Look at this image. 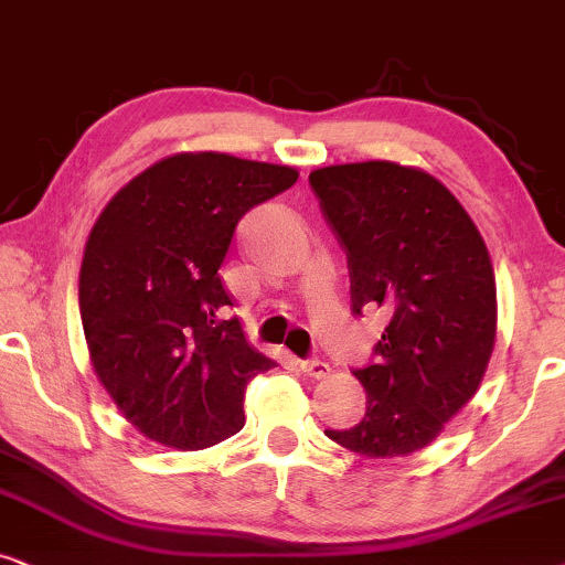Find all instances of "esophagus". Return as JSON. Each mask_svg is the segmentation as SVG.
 Returning <instances> with one entry per match:
<instances>
[{"instance_id": "1", "label": "esophagus", "mask_w": 565, "mask_h": 565, "mask_svg": "<svg viewBox=\"0 0 565 565\" xmlns=\"http://www.w3.org/2000/svg\"><path fill=\"white\" fill-rule=\"evenodd\" d=\"M297 366L307 374V377H315V380H322V377H328V374H330V366L320 359H299Z\"/></svg>"}]
</instances>
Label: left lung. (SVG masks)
<instances>
[{"instance_id": "left-lung-1", "label": "left lung", "mask_w": 565, "mask_h": 565, "mask_svg": "<svg viewBox=\"0 0 565 565\" xmlns=\"http://www.w3.org/2000/svg\"><path fill=\"white\" fill-rule=\"evenodd\" d=\"M310 185L345 250L353 315H390L377 359L353 370L366 390L364 418L326 434L364 457L413 455L476 395L493 353L486 243L460 201L418 168L330 164L310 172Z\"/></svg>"}]
</instances>
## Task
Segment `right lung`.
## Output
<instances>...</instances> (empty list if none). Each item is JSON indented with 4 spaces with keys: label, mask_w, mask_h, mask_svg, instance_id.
Instances as JSON below:
<instances>
[{
    "label": "right lung",
    "mask_w": 565,
    "mask_h": 565,
    "mask_svg": "<svg viewBox=\"0 0 565 565\" xmlns=\"http://www.w3.org/2000/svg\"><path fill=\"white\" fill-rule=\"evenodd\" d=\"M287 164L164 157L108 201L85 245L79 315L118 411L164 447L206 449L245 426V387L276 361L245 341L220 268L237 222L297 183Z\"/></svg>",
    "instance_id": "1"
}]
</instances>
